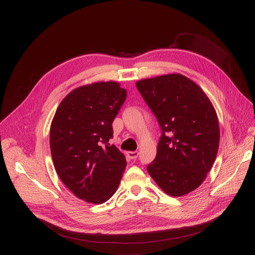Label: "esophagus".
I'll return each instance as SVG.
<instances>
[{
  "instance_id": "34e87169",
  "label": "esophagus",
  "mask_w": 255,
  "mask_h": 255,
  "mask_svg": "<svg viewBox=\"0 0 255 255\" xmlns=\"http://www.w3.org/2000/svg\"><path fill=\"white\" fill-rule=\"evenodd\" d=\"M127 155L130 159H136L138 157L139 153L137 151H129V152H127Z\"/></svg>"
}]
</instances>
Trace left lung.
Instances as JSON below:
<instances>
[{
	"label": "left lung",
	"instance_id": "obj_1",
	"mask_svg": "<svg viewBox=\"0 0 255 255\" xmlns=\"http://www.w3.org/2000/svg\"><path fill=\"white\" fill-rule=\"evenodd\" d=\"M136 87L161 129L148 173L168 195L195 190L210 171L219 146V124L210 100L180 74L140 80Z\"/></svg>",
	"mask_w": 255,
	"mask_h": 255
}]
</instances>
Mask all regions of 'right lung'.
<instances>
[{
    "label": "right lung",
    "instance_id": "1",
    "mask_svg": "<svg viewBox=\"0 0 255 255\" xmlns=\"http://www.w3.org/2000/svg\"><path fill=\"white\" fill-rule=\"evenodd\" d=\"M126 97L119 83L97 82L70 92L55 113L50 148L56 172L82 200L101 204L119 186L127 163L108 142Z\"/></svg>",
    "mask_w": 255,
    "mask_h": 255
}]
</instances>
